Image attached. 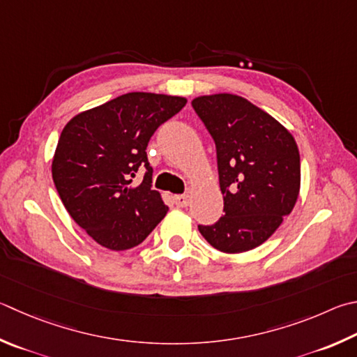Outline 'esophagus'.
<instances>
[{
    "mask_svg": "<svg viewBox=\"0 0 357 357\" xmlns=\"http://www.w3.org/2000/svg\"><path fill=\"white\" fill-rule=\"evenodd\" d=\"M173 199H174V203H176L178 207H187L190 203L189 195H174Z\"/></svg>",
    "mask_w": 357,
    "mask_h": 357,
    "instance_id": "1",
    "label": "esophagus"
}]
</instances>
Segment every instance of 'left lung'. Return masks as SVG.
<instances>
[{
  "instance_id": "1",
  "label": "left lung",
  "mask_w": 357,
  "mask_h": 357,
  "mask_svg": "<svg viewBox=\"0 0 357 357\" xmlns=\"http://www.w3.org/2000/svg\"><path fill=\"white\" fill-rule=\"evenodd\" d=\"M192 107L215 142L225 201L218 222L198 229L220 251H250L280 228L296 203L301 181L296 142L242 96H198Z\"/></svg>"
}]
</instances>
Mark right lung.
Masks as SVG:
<instances>
[{
    "instance_id": "add662e5",
    "label": "right lung",
    "mask_w": 357,
    "mask_h": 357,
    "mask_svg": "<svg viewBox=\"0 0 357 357\" xmlns=\"http://www.w3.org/2000/svg\"><path fill=\"white\" fill-rule=\"evenodd\" d=\"M181 96L131 92L71 119L57 142L53 181L70 217L105 248L142 243L168 207L151 189L146 146L185 106ZM139 171L144 181L128 185Z\"/></svg>"
}]
</instances>
